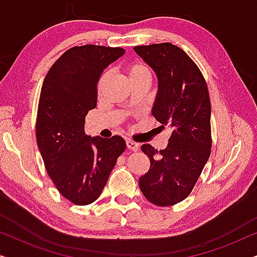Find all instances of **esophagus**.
<instances>
[{"label": "esophagus", "instance_id": "obj_1", "mask_svg": "<svg viewBox=\"0 0 257 257\" xmlns=\"http://www.w3.org/2000/svg\"><path fill=\"white\" fill-rule=\"evenodd\" d=\"M126 146H127V149L131 150V151H138L139 150V144H137L136 142H132V140H130V139L126 140Z\"/></svg>", "mask_w": 257, "mask_h": 257}]
</instances>
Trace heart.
<instances>
[{
  "instance_id": "heart-1",
  "label": "heart",
  "mask_w": 257,
  "mask_h": 257,
  "mask_svg": "<svg viewBox=\"0 0 257 257\" xmlns=\"http://www.w3.org/2000/svg\"><path fill=\"white\" fill-rule=\"evenodd\" d=\"M126 75L128 77L130 83L133 82V80L143 78V77H150L151 78L150 69L145 64H143V63H131V64H128L126 66ZM105 79H106V75H104L100 78L99 84H98V90L101 89Z\"/></svg>"
}]
</instances>
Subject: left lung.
<instances>
[{"mask_svg":"<svg viewBox=\"0 0 257 257\" xmlns=\"http://www.w3.org/2000/svg\"><path fill=\"white\" fill-rule=\"evenodd\" d=\"M135 51L158 77L153 117L163 127L172 128L165 150L158 152L150 144L142 146L151 166L139 178V187L153 205L173 206L191 194L209 159L212 135L208 89L198 65L177 45H140L135 47Z\"/></svg>","mask_w":257,"mask_h":257,"instance_id":"obj_1","label":"left lung"}]
</instances>
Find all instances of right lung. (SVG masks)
<instances>
[{
	"label": "right lung",
	"instance_id": "1",
	"mask_svg": "<svg viewBox=\"0 0 257 257\" xmlns=\"http://www.w3.org/2000/svg\"><path fill=\"white\" fill-rule=\"evenodd\" d=\"M124 52L93 44L73 47L54 63L42 85L37 145L56 188L75 205L96 201L126 149L121 137L91 138L84 131L85 115L97 105L101 73Z\"/></svg>",
	"mask_w": 257,
	"mask_h": 257
}]
</instances>
